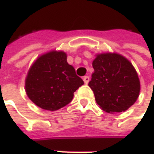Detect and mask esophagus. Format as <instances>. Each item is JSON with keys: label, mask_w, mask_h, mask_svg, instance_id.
<instances>
[{"label": "esophagus", "mask_w": 154, "mask_h": 154, "mask_svg": "<svg viewBox=\"0 0 154 154\" xmlns=\"http://www.w3.org/2000/svg\"><path fill=\"white\" fill-rule=\"evenodd\" d=\"M83 82L85 84H88V82H89V77L88 76H85V77H83Z\"/></svg>", "instance_id": "esophagus-1"}]
</instances>
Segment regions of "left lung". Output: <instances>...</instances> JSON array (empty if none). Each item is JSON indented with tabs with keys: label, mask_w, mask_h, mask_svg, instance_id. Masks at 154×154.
<instances>
[{
	"label": "left lung",
	"mask_w": 154,
	"mask_h": 154,
	"mask_svg": "<svg viewBox=\"0 0 154 154\" xmlns=\"http://www.w3.org/2000/svg\"><path fill=\"white\" fill-rule=\"evenodd\" d=\"M94 72L88 86L96 103L110 113L125 112L140 94V80L134 66L119 54H97L92 63Z\"/></svg>",
	"instance_id": "left-lung-1"
}]
</instances>
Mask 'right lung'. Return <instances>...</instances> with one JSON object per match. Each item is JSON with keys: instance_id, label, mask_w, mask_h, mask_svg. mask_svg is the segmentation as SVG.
<instances>
[{"instance_id": "right-lung-1", "label": "right lung", "mask_w": 154, "mask_h": 154, "mask_svg": "<svg viewBox=\"0 0 154 154\" xmlns=\"http://www.w3.org/2000/svg\"><path fill=\"white\" fill-rule=\"evenodd\" d=\"M82 84L74 67L67 63L66 54L50 51L37 58L29 68L25 91L37 106L56 111L70 103L74 92Z\"/></svg>"}]
</instances>
